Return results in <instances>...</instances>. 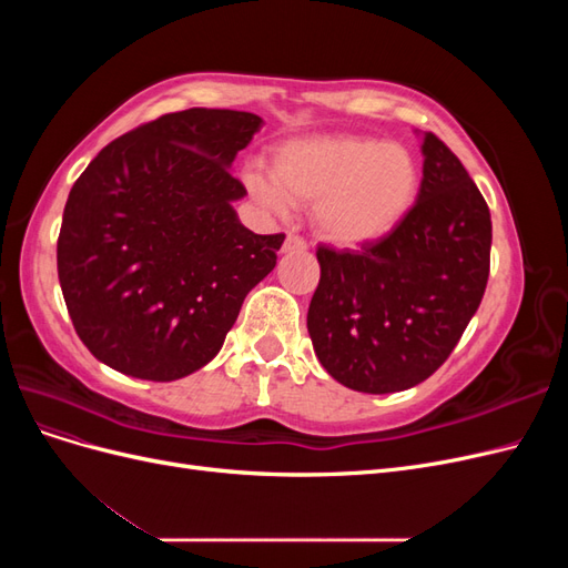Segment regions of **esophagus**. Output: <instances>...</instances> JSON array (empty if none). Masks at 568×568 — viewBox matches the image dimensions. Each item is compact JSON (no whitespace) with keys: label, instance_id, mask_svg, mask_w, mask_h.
I'll return each instance as SVG.
<instances>
[{"label":"esophagus","instance_id":"obj_1","mask_svg":"<svg viewBox=\"0 0 568 568\" xmlns=\"http://www.w3.org/2000/svg\"><path fill=\"white\" fill-rule=\"evenodd\" d=\"M303 251H307V244L303 242L301 236H296V234H288V236L284 239L282 253H303Z\"/></svg>","mask_w":568,"mask_h":568}]
</instances>
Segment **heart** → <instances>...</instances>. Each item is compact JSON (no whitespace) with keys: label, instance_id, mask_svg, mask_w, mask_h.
<instances>
[{"label":"heart","instance_id":"obj_1","mask_svg":"<svg viewBox=\"0 0 568 568\" xmlns=\"http://www.w3.org/2000/svg\"><path fill=\"white\" fill-rule=\"evenodd\" d=\"M244 184L274 215L317 203L322 236L357 248L400 227L417 203L422 170L403 144L363 134H313L284 142L272 156V175L248 170Z\"/></svg>","mask_w":568,"mask_h":568}]
</instances>
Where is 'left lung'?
I'll list each match as a JSON object with an SVG mask.
<instances>
[{
	"label": "left lung",
	"instance_id": "left-lung-1",
	"mask_svg": "<svg viewBox=\"0 0 568 568\" xmlns=\"http://www.w3.org/2000/svg\"><path fill=\"white\" fill-rule=\"evenodd\" d=\"M415 209L363 251L320 246L307 307L315 355L359 393H395L428 379L457 346L484 298L490 211L455 153L422 134Z\"/></svg>",
	"mask_w": 568,
	"mask_h": 568
}]
</instances>
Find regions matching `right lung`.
Wrapping results in <instances>:
<instances>
[{
  "instance_id": "add662e5",
  "label": "right lung",
  "mask_w": 568,
  "mask_h": 568,
  "mask_svg": "<svg viewBox=\"0 0 568 568\" xmlns=\"http://www.w3.org/2000/svg\"><path fill=\"white\" fill-rule=\"evenodd\" d=\"M263 118L189 109L118 136L68 194L57 246L75 332L99 363L146 382L209 365L284 234H253L232 175Z\"/></svg>"
}]
</instances>
